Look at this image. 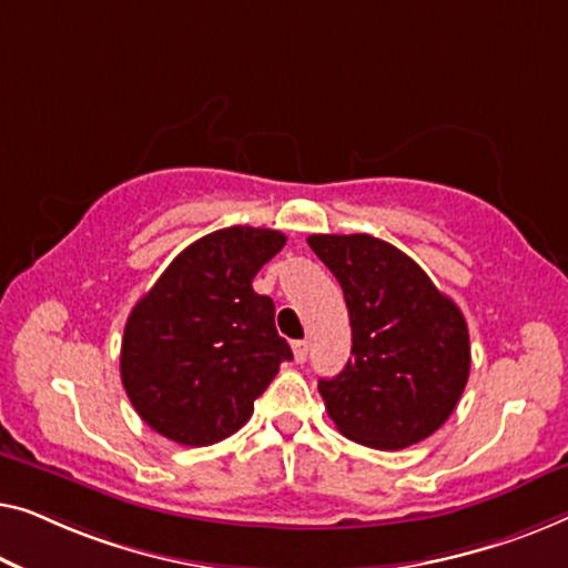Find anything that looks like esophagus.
Returning a JSON list of instances; mask_svg holds the SVG:
<instances>
[{
    "label": "esophagus",
    "instance_id": "34e87169",
    "mask_svg": "<svg viewBox=\"0 0 568 568\" xmlns=\"http://www.w3.org/2000/svg\"><path fill=\"white\" fill-rule=\"evenodd\" d=\"M293 355H295V363H306V357H308V342H306V339L293 342Z\"/></svg>",
    "mask_w": 568,
    "mask_h": 568
}]
</instances>
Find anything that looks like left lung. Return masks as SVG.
Listing matches in <instances>:
<instances>
[{
    "label": "left lung",
    "instance_id": "obj_1",
    "mask_svg": "<svg viewBox=\"0 0 568 568\" xmlns=\"http://www.w3.org/2000/svg\"><path fill=\"white\" fill-rule=\"evenodd\" d=\"M308 246L345 293L353 357L318 381L349 440L402 450L437 433L466 388L468 326L412 257L367 234H314Z\"/></svg>",
    "mask_w": 568,
    "mask_h": 568
}]
</instances>
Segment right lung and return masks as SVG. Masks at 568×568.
Wrapping results in <instances>:
<instances>
[{"instance_id": "obj_1", "label": "right lung", "mask_w": 568, "mask_h": 568, "mask_svg": "<svg viewBox=\"0 0 568 568\" xmlns=\"http://www.w3.org/2000/svg\"><path fill=\"white\" fill-rule=\"evenodd\" d=\"M285 246L273 229L229 226L197 239L135 303L125 322L121 378L133 409L166 440H226L254 412L291 347L275 303L254 293L260 267Z\"/></svg>"}]
</instances>
